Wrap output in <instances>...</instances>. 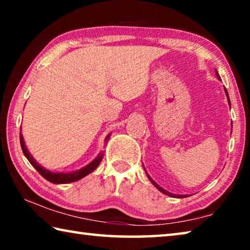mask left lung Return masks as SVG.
Instances as JSON below:
<instances>
[{"label": "left lung", "mask_w": 250, "mask_h": 250, "mask_svg": "<svg viewBox=\"0 0 250 250\" xmlns=\"http://www.w3.org/2000/svg\"><path fill=\"white\" fill-rule=\"evenodd\" d=\"M217 76H218V78H219V79H221V77H219V75H218V74H217ZM225 91H226V95H227V97H228V92H227V89H226V88H225ZM228 103H229V105H230V101H229V98H228ZM149 179H150V181L152 182V183H153V184H154V186H155V188H159L161 192H162V193H164V194H167V195H168V196H172V197H184V195H175V194H172V193H168V192H167V191H164V189H163L162 188H160V186H159L158 184H156V183H155V182H154L153 180H152L150 176H149ZM185 196H186V195H185Z\"/></svg>", "instance_id": "left-lung-1"}]
</instances>
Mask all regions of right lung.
<instances>
[{
	"label": "right lung",
	"mask_w": 250,
	"mask_h": 250,
	"mask_svg": "<svg viewBox=\"0 0 250 250\" xmlns=\"http://www.w3.org/2000/svg\"><path fill=\"white\" fill-rule=\"evenodd\" d=\"M108 139H109V135L107 138H105V141H107ZM20 142H21V146H22L23 153H24L25 156H26V159L29 161V163H31L32 166L36 168L37 172H39L42 176L45 177L46 180L52 182V183H55V184L70 183V182H75V181H78L80 179H83V176L89 174V173H91L97 167L99 166V163L101 162V160H103V155H104L103 153H100L94 161H92L91 163H89L87 167H83L82 170H79L77 172L54 173V172H50L48 170H46V168H44L43 167L40 166V164L33 159V156L29 154L28 150L26 149V146H25V143H24V140H23V135L21 132H20Z\"/></svg>",
	"instance_id": "1"
}]
</instances>
